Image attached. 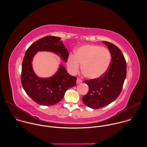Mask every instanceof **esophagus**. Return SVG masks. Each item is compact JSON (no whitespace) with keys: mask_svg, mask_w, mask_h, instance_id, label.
<instances>
[{"mask_svg":"<svg viewBox=\"0 0 147 147\" xmlns=\"http://www.w3.org/2000/svg\"><path fill=\"white\" fill-rule=\"evenodd\" d=\"M82 80L81 78H77V84L81 83V82H82Z\"/></svg>","mask_w":147,"mask_h":147,"instance_id":"esophagus-1","label":"esophagus"}]
</instances>
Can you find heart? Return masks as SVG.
I'll return each instance as SVG.
<instances>
[{"mask_svg": "<svg viewBox=\"0 0 147 147\" xmlns=\"http://www.w3.org/2000/svg\"><path fill=\"white\" fill-rule=\"evenodd\" d=\"M111 55L104 47L95 45H86L78 48L74 56H70L67 60L70 71L76 74L78 72L80 65L82 73L89 78H97L105 73L111 65Z\"/></svg>", "mask_w": 147, "mask_h": 147, "instance_id": "b5f03b06", "label": "heart"}]
</instances>
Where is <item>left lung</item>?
Segmentation results:
<instances>
[{
    "label": "left lung",
    "mask_w": 147,
    "mask_h": 147,
    "mask_svg": "<svg viewBox=\"0 0 147 147\" xmlns=\"http://www.w3.org/2000/svg\"><path fill=\"white\" fill-rule=\"evenodd\" d=\"M103 43L108 47L112 56L108 71L99 78L84 81L89 90L82 100L92 109L106 107L117 98L127 73L126 61L120 49L109 42L103 41Z\"/></svg>",
    "instance_id": "left-lung-1"
}]
</instances>
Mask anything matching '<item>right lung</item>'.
I'll list each match as a JSON object with an SVG mask.
<instances>
[{
  "label": "right lung",
  "mask_w": 147,
  "mask_h": 147,
  "mask_svg": "<svg viewBox=\"0 0 147 147\" xmlns=\"http://www.w3.org/2000/svg\"><path fill=\"white\" fill-rule=\"evenodd\" d=\"M51 51L60 54L67 61L69 52L60 40V38L47 36L33 43L26 51L21 74V82L27 94L40 105L51 106L60 102L66 91L76 85L77 77L70 75L60 65L57 72L52 77L38 78L32 67V60L38 51Z\"/></svg>",
  "instance_id": "1"
}]
</instances>
